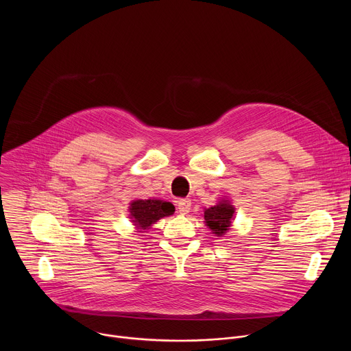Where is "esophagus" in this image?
<instances>
[{
  "label": "esophagus",
  "mask_w": 351,
  "mask_h": 351,
  "mask_svg": "<svg viewBox=\"0 0 351 351\" xmlns=\"http://www.w3.org/2000/svg\"><path fill=\"white\" fill-rule=\"evenodd\" d=\"M190 207H191V202H190L189 198H183V199H180V202L178 203V211L182 215L189 214L190 213Z\"/></svg>",
  "instance_id": "obj_1"
}]
</instances>
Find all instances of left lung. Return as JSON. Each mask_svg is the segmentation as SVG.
<instances>
[{
  "label": "left lung",
  "instance_id": "8db88e82",
  "mask_svg": "<svg viewBox=\"0 0 351 351\" xmlns=\"http://www.w3.org/2000/svg\"><path fill=\"white\" fill-rule=\"evenodd\" d=\"M236 208L226 197L219 198V202L204 210V223L217 237H223L232 228L234 221Z\"/></svg>",
  "mask_w": 351,
  "mask_h": 351
}]
</instances>
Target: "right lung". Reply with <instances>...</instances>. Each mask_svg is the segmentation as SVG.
Here are the masks:
<instances>
[{
	"label": "right lung",
	"mask_w": 351,
	"mask_h": 351,
	"mask_svg": "<svg viewBox=\"0 0 351 351\" xmlns=\"http://www.w3.org/2000/svg\"><path fill=\"white\" fill-rule=\"evenodd\" d=\"M175 213L172 203L164 202L158 198L149 199H133L129 203V218L134 225L136 232H145L161 218L169 217Z\"/></svg>",
	"instance_id": "add662e5"
}]
</instances>
